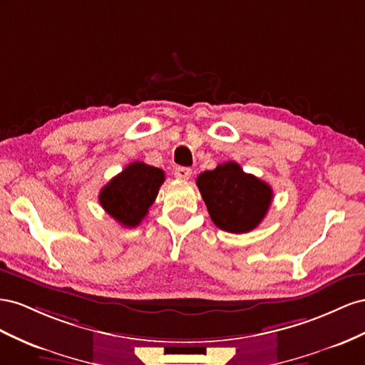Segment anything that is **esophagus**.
Returning <instances> with one entry per match:
<instances>
[{"label":"esophagus","instance_id":"obj_1","mask_svg":"<svg viewBox=\"0 0 365 365\" xmlns=\"http://www.w3.org/2000/svg\"><path fill=\"white\" fill-rule=\"evenodd\" d=\"M192 174L191 168H186V166H179V168L174 170V175L180 180H188Z\"/></svg>","mask_w":365,"mask_h":365}]
</instances>
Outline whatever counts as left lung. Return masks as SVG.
Segmentation results:
<instances>
[{
	"label": "left lung",
	"instance_id": "1",
	"mask_svg": "<svg viewBox=\"0 0 365 365\" xmlns=\"http://www.w3.org/2000/svg\"><path fill=\"white\" fill-rule=\"evenodd\" d=\"M197 186L211 220L232 234L249 232L262 223L274 197L266 182L245 173L235 162L203 171L197 177Z\"/></svg>",
	"mask_w": 365,
	"mask_h": 365
}]
</instances>
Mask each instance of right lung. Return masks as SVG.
<instances>
[{"mask_svg": "<svg viewBox=\"0 0 365 365\" xmlns=\"http://www.w3.org/2000/svg\"><path fill=\"white\" fill-rule=\"evenodd\" d=\"M165 173L143 162H133L99 192L101 206L125 227H136L158 197Z\"/></svg>", "mask_w": 365, "mask_h": 365, "instance_id": "right-lung-1", "label": "right lung"}]
</instances>
